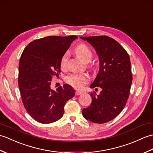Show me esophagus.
I'll return each mask as SVG.
<instances>
[{"instance_id":"34e87169","label":"esophagus","mask_w":153,"mask_h":153,"mask_svg":"<svg viewBox=\"0 0 153 153\" xmlns=\"http://www.w3.org/2000/svg\"><path fill=\"white\" fill-rule=\"evenodd\" d=\"M82 94H83L82 91H76V95H82Z\"/></svg>"}]
</instances>
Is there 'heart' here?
Here are the masks:
<instances>
[{
  "label": "heart",
  "instance_id": "1",
  "mask_svg": "<svg viewBox=\"0 0 153 153\" xmlns=\"http://www.w3.org/2000/svg\"><path fill=\"white\" fill-rule=\"evenodd\" d=\"M74 53L81 60L85 63H88L91 60L93 56L92 51L85 44H80L74 49ZM69 59V54L65 53L60 60V66L62 69H66L68 66V62ZM66 82L74 88L79 89L83 85L89 82V77L85 74H70L65 78Z\"/></svg>",
  "mask_w": 153,
  "mask_h": 153
}]
</instances>
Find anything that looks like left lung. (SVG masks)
<instances>
[{"mask_svg":"<svg viewBox=\"0 0 153 153\" xmlns=\"http://www.w3.org/2000/svg\"><path fill=\"white\" fill-rule=\"evenodd\" d=\"M95 48L100 60L99 74L91 88H101L99 95L91 93L92 102L82 114L89 121L104 123L122 112L129 98L132 82L130 58L114 39L106 36L81 37ZM95 89V90H96Z\"/></svg>","mask_w":153,"mask_h":153,"instance_id":"1","label":"left lung"}]
</instances>
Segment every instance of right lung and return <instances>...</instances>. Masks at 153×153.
<instances>
[{
    "mask_svg": "<svg viewBox=\"0 0 153 153\" xmlns=\"http://www.w3.org/2000/svg\"><path fill=\"white\" fill-rule=\"evenodd\" d=\"M77 37L48 36L34 40L23 51L19 63L18 85L25 110L41 123L62 117L64 107L75 95L68 84L51 88V79L60 72V60Z\"/></svg>",
    "mask_w": 153,
    "mask_h": 153,
    "instance_id": "obj_1",
    "label": "right lung"
}]
</instances>
